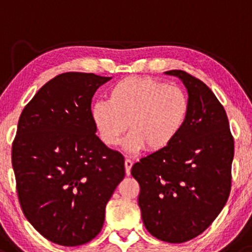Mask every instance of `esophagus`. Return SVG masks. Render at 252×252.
Returning a JSON list of instances; mask_svg holds the SVG:
<instances>
[{
	"label": "esophagus",
	"mask_w": 252,
	"mask_h": 252,
	"mask_svg": "<svg viewBox=\"0 0 252 252\" xmlns=\"http://www.w3.org/2000/svg\"><path fill=\"white\" fill-rule=\"evenodd\" d=\"M133 165V162H132L129 158H126L125 159V170H126V175L131 174V168Z\"/></svg>",
	"instance_id": "34e87169"
}]
</instances>
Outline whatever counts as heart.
Masks as SVG:
<instances>
[{"label":"heart","mask_w":252,"mask_h":252,"mask_svg":"<svg viewBox=\"0 0 252 252\" xmlns=\"http://www.w3.org/2000/svg\"><path fill=\"white\" fill-rule=\"evenodd\" d=\"M189 112L188 96L176 86L151 77H126L109 89L107 101L92 106L90 115L104 145L115 146L127 131V151H159L176 139Z\"/></svg>","instance_id":"1"}]
</instances>
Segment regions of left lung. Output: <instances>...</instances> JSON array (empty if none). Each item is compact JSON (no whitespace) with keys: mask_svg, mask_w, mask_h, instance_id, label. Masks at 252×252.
Segmentation results:
<instances>
[{"mask_svg":"<svg viewBox=\"0 0 252 252\" xmlns=\"http://www.w3.org/2000/svg\"><path fill=\"white\" fill-rule=\"evenodd\" d=\"M188 92L185 126L170 145L141 158L131 174L146 230L157 239L185 243L201 234L231 191L234 141L222 104L194 76L170 70Z\"/></svg>","mask_w":252,"mask_h":252,"instance_id":"obj_1","label":"left lung"}]
</instances>
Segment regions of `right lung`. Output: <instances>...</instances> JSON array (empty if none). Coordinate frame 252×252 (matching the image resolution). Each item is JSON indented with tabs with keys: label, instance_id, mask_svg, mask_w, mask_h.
<instances>
[{
	"label": "right lung",
	"instance_id": "obj_1",
	"mask_svg": "<svg viewBox=\"0 0 252 252\" xmlns=\"http://www.w3.org/2000/svg\"><path fill=\"white\" fill-rule=\"evenodd\" d=\"M111 77L65 72L42 86L20 115L12 164L22 212L41 236L63 247L100 233L104 210L125 177L120 152L96 135L90 109Z\"/></svg>",
	"mask_w": 252,
	"mask_h": 252
}]
</instances>
